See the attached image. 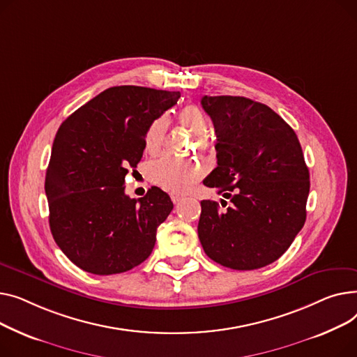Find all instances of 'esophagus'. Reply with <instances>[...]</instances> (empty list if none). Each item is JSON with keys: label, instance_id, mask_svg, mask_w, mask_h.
Returning a JSON list of instances; mask_svg holds the SVG:
<instances>
[{"label": "esophagus", "instance_id": "34e87169", "mask_svg": "<svg viewBox=\"0 0 357 357\" xmlns=\"http://www.w3.org/2000/svg\"><path fill=\"white\" fill-rule=\"evenodd\" d=\"M172 200H173L174 204H178L183 200V196L177 195V193H172Z\"/></svg>", "mask_w": 357, "mask_h": 357}]
</instances>
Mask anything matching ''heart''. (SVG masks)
Wrapping results in <instances>:
<instances>
[{
  "label": "heart",
  "mask_w": 357,
  "mask_h": 357,
  "mask_svg": "<svg viewBox=\"0 0 357 357\" xmlns=\"http://www.w3.org/2000/svg\"><path fill=\"white\" fill-rule=\"evenodd\" d=\"M178 122L181 127L195 134L199 150L207 151L212 149L213 141L206 134L208 128L207 116L196 105H188L183 108L178 114ZM167 127H169V121L165 116H160L151 122L144 137L146 151L157 153L161 149ZM146 174L153 183L161 185L165 190L180 193L187 190L203 176V167L193 160H180L164 154L149 164Z\"/></svg>",
  "instance_id": "obj_1"
}]
</instances>
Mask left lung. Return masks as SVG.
Wrapping results in <instances>:
<instances>
[{
	"mask_svg": "<svg viewBox=\"0 0 357 357\" xmlns=\"http://www.w3.org/2000/svg\"><path fill=\"white\" fill-rule=\"evenodd\" d=\"M218 137V167L203 184L230 199L202 200L206 255L239 271L277 261L305 222L310 173L297 134L269 107L243 96H203ZM225 202V200H223Z\"/></svg>",
	"mask_w": 357,
	"mask_h": 357,
	"instance_id": "left-lung-1",
	"label": "left lung"
}]
</instances>
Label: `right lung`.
<instances>
[{"instance_id": "obj_1", "label": "right lung", "mask_w": 357, "mask_h": 357, "mask_svg": "<svg viewBox=\"0 0 357 357\" xmlns=\"http://www.w3.org/2000/svg\"><path fill=\"white\" fill-rule=\"evenodd\" d=\"M178 98L180 92L114 86L60 125L45 183L49 223L61 252L83 271L121 274L151 255L173 202L158 187L131 199L123 183L142 157L151 122Z\"/></svg>"}]
</instances>
